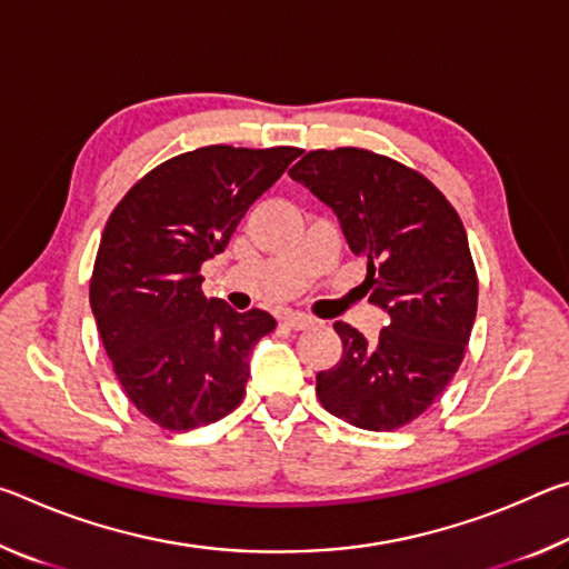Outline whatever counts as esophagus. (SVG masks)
Segmentation results:
<instances>
[{
	"instance_id": "esophagus-1",
	"label": "esophagus",
	"mask_w": 569,
	"mask_h": 569,
	"mask_svg": "<svg viewBox=\"0 0 569 569\" xmlns=\"http://www.w3.org/2000/svg\"><path fill=\"white\" fill-rule=\"evenodd\" d=\"M283 323L293 331H306V329H313L316 319H311V316H306V313H286Z\"/></svg>"
}]
</instances>
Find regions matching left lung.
<instances>
[{"mask_svg":"<svg viewBox=\"0 0 569 569\" xmlns=\"http://www.w3.org/2000/svg\"><path fill=\"white\" fill-rule=\"evenodd\" d=\"M339 218L366 261L369 303L387 313L377 341L336 321L343 356L316 373L333 417L359 429H399L449 387L477 316V273L457 210L431 182L377 152L313 150L288 170Z\"/></svg>","mask_w":569,"mask_h":569,"instance_id":"1","label":"left lung"}]
</instances>
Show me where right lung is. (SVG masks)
Here are the masks:
<instances>
[{
  "label": "right lung",
  "instance_id": "obj_1",
  "mask_svg": "<svg viewBox=\"0 0 569 569\" xmlns=\"http://www.w3.org/2000/svg\"><path fill=\"white\" fill-rule=\"evenodd\" d=\"M296 148H198L134 182L104 226L90 306L128 399L150 421L188 431L223 419L246 393L250 353L271 313H238L200 291L240 218Z\"/></svg>",
  "mask_w": 569,
  "mask_h": 569
}]
</instances>
